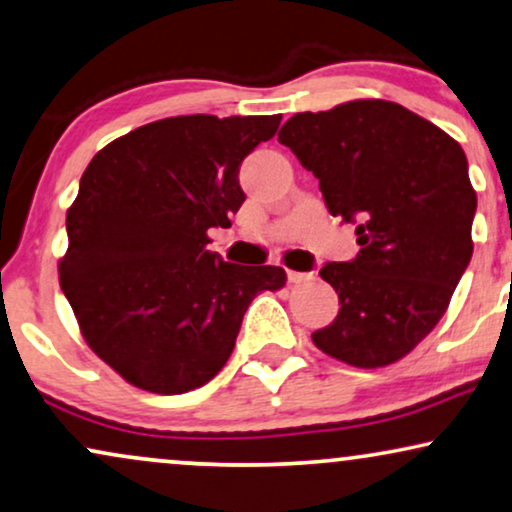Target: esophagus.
Wrapping results in <instances>:
<instances>
[{
	"label": "esophagus",
	"instance_id": "1",
	"mask_svg": "<svg viewBox=\"0 0 512 512\" xmlns=\"http://www.w3.org/2000/svg\"><path fill=\"white\" fill-rule=\"evenodd\" d=\"M312 278H314L312 271H288V281L295 283V286H297V283L312 281Z\"/></svg>",
	"mask_w": 512,
	"mask_h": 512
}]
</instances>
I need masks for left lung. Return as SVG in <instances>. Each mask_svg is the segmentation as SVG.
Here are the masks:
<instances>
[{
    "mask_svg": "<svg viewBox=\"0 0 512 512\" xmlns=\"http://www.w3.org/2000/svg\"><path fill=\"white\" fill-rule=\"evenodd\" d=\"M278 141L319 179L328 212L357 224L361 245L319 271L340 312L314 345L357 368L394 364L437 326L470 264L477 196L463 148L380 99L297 113Z\"/></svg>",
    "mask_w": 512,
    "mask_h": 512,
    "instance_id": "1",
    "label": "left lung"
}]
</instances>
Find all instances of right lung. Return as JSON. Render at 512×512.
<instances>
[{
    "mask_svg": "<svg viewBox=\"0 0 512 512\" xmlns=\"http://www.w3.org/2000/svg\"><path fill=\"white\" fill-rule=\"evenodd\" d=\"M281 115H179L115 139L87 165L66 217L61 290L87 345L127 383L196 390L222 371L243 314L281 267H243L208 250L245 193L238 167Z\"/></svg>",
    "mask_w": 512,
    "mask_h": 512,
    "instance_id": "1",
    "label": "right lung"
}]
</instances>
